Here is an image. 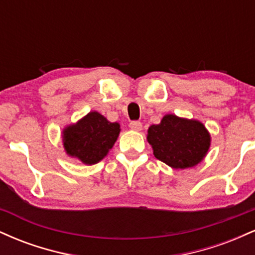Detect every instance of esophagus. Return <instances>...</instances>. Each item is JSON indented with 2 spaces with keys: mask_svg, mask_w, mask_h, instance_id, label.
<instances>
[{
  "mask_svg": "<svg viewBox=\"0 0 255 255\" xmlns=\"http://www.w3.org/2000/svg\"><path fill=\"white\" fill-rule=\"evenodd\" d=\"M129 128L133 130H141L142 124L140 121H131L129 124Z\"/></svg>",
  "mask_w": 255,
  "mask_h": 255,
  "instance_id": "34e87169",
  "label": "esophagus"
}]
</instances>
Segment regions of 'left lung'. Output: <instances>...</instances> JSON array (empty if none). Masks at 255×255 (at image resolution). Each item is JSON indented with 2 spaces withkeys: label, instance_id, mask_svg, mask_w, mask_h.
Listing matches in <instances>:
<instances>
[{
  "label": "left lung",
  "instance_id": "obj_1",
  "mask_svg": "<svg viewBox=\"0 0 255 255\" xmlns=\"http://www.w3.org/2000/svg\"><path fill=\"white\" fill-rule=\"evenodd\" d=\"M148 142L157 159L174 169H186L203 160L210 147V134L195 120L165 115L148 128Z\"/></svg>",
  "mask_w": 255,
  "mask_h": 255
}]
</instances>
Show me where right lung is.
<instances>
[{
	"mask_svg": "<svg viewBox=\"0 0 255 255\" xmlns=\"http://www.w3.org/2000/svg\"><path fill=\"white\" fill-rule=\"evenodd\" d=\"M119 134V124H111L101 114L92 111L63 130V145L69 156L91 165L107 156Z\"/></svg>",
	"mask_w": 255,
	"mask_h": 255,
	"instance_id": "1",
	"label": "right lung"
}]
</instances>
